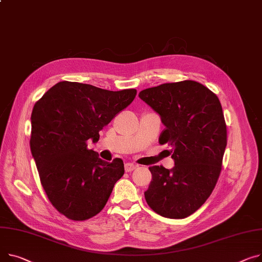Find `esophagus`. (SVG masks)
<instances>
[{
    "instance_id": "obj_1",
    "label": "esophagus",
    "mask_w": 262,
    "mask_h": 262,
    "mask_svg": "<svg viewBox=\"0 0 262 262\" xmlns=\"http://www.w3.org/2000/svg\"><path fill=\"white\" fill-rule=\"evenodd\" d=\"M124 167H125V171H132V170H134L137 166H136L134 163H129V162H127V163H125Z\"/></svg>"
}]
</instances>
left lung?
Returning a JSON list of instances; mask_svg holds the SVG:
<instances>
[{
  "mask_svg": "<svg viewBox=\"0 0 262 262\" xmlns=\"http://www.w3.org/2000/svg\"><path fill=\"white\" fill-rule=\"evenodd\" d=\"M160 116V144L171 146L175 166H149L152 180L144 193L154 212L182 219L210 197L219 178L226 125L218 97L196 81L165 83L139 93Z\"/></svg>",
  "mask_w": 262,
  "mask_h": 262,
  "instance_id": "8db88e82",
  "label": "left lung"
}]
</instances>
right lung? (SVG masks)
Wrapping results in <instances>:
<instances>
[{"label": "right lung", "instance_id": "add662e5", "mask_svg": "<svg viewBox=\"0 0 262 262\" xmlns=\"http://www.w3.org/2000/svg\"><path fill=\"white\" fill-rule=\"evenodd\" d=\"M136 94L62 81L34 104L30 150L49 201L67 218L81 221L99 214L123 176V161L102 160L87 141L98 142L99 132Z\"/></svg>", "mask_w": 262, "mask_h": 262}]
</instances>
